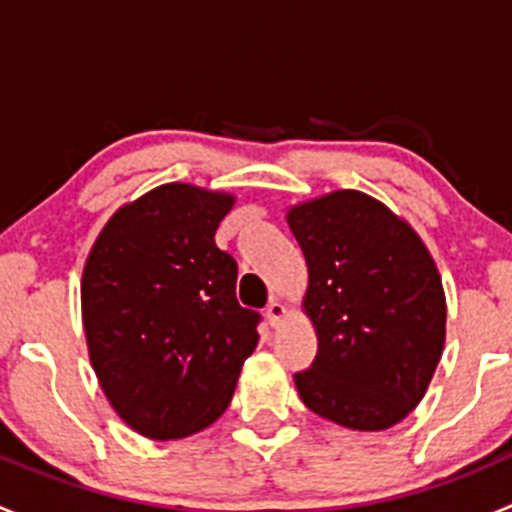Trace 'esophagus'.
<instances>
[{"label": "esophagus", "mask_w": 512, "mask_h": 512, "mask_svg": "<svg viewBox=\"0 0 512 512\" xmlns=\"http://www.w3.org/2000/svg\"><path fill=\"white\" fill-rule=\"evenodd\" d=\"M285 317H287L285 304L277 302V299H272V302L267 304V322H270L272 327H280V324L285 322Z\"/></svg>", "instance_id": "esophagus-1"}]
</instances>
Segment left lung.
<instances>
[{
  "label": "left lung",
  "mask_w": 512,
  "mask_h": 512,
  "mask_svg": "<svg viewBox=\"0 0 512 512\" xmlns=\"http://www.w3.org/2000/svg\"><path fill=\"white\" fill-rule=\"evenodd\" d=\"M309 272L312 366L294 374L309 411L354 431H384L426 394L446 339L436 262L409 223L359 190L287 213Z\"/></svg>",
  "instance_id": "left-lung-1"
}]
</instances>
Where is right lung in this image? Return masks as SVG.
<instances>
[{"label": "right lung", "instance_id": "right-lung-1", "mask_svg": "<svg viewBox=\"0 0 512 512\" xmlns=\"http://www.w3.org/2000/svg\"><path fill=\"white\" fill-rule=\"evenodd\" d=\"M235 198L168 183L116 210L89 252L81 317L108 404L153 441L218 421L257 347L237 262L215 245Z\"/></svg>", "mask_w": 512, "mask_h": 512}]
</instances>
